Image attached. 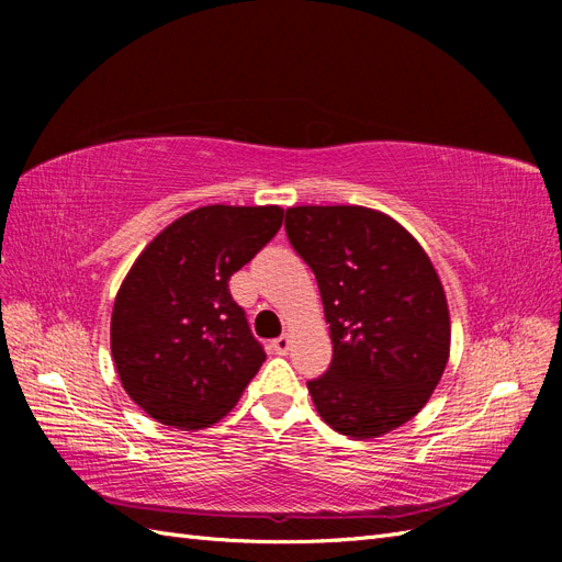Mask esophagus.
Wrapping results in <instances>:
<instances>
[{"label": "esophagus", "instance_id": "34e87169", "mask_svg": "<svg viewBox=\"0 0 562 562\" xmlns=\"http://www.w3.org/2000/svg\"><path fill=\"white\" fill-rule=\"evenodd\" d=\"M271 349H274V353H279V356L288 353V349H291V337L281 335L277 339H271Z\"/></svg>", "mask_w": 562, "mask_h": 562}]
</instances>
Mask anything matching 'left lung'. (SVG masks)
<instances>
[{
  "mask_svg": "<svg viewBox=\"0 0 562 562\" xmlns=\"http://www.w3.org/2000/svg\"><path fill=\"white\" fill-rule=\"evenodd\" d=\"M285 234L314 271L333 361L310 380L323 422L375 438L427 405L450 353L443 285L396 220L363 206H297Z\"/></svg>",
  "mask_w": 562,
  "mask_h": 562,
  "instance_id": "1",
  "label": "left lung"
}]
</instances>
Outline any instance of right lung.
Instances as JSON below:
<instances>
[{
	"mask_svg": "<svg viewBox=\"0 0 562 562\" xmlns=\"http://www.w3.org/2000/svg\"><path fill=\"white\" fill-rule=\"evenodd\" d=\"M281 223L279 206H203L135 260L114 300L110 342L122 386L149 417L201 429L241 398L267 353L229 279Z\"/></svg>",
	"mask_w": 562,
	"mask_h": 562,
	"instance_id": "right-lung-1",
	"label": "right lung"
}]
</instances>
